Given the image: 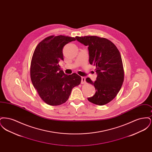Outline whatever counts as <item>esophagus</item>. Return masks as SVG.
<instances>
[{
    "label": "esophagus",
    "mask_w": 152,
    "mask_h": 152,
    "mask_svg": "<svg viewBox=\"0 0 152 152\" xmlns=\"http://www.w3.org/2000/svg\"><path fill=\"white\" fill-rule=\"evenodd\" d=\"M86 78L84 77H81V84H85L86 83Z\"/></svg>",
    "instance_id": "esophagus-1"
}]
</instances>
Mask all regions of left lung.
I'll list each match as a JSON object with an SVG mask.
<instances>
[{
    "instance_id": "1",
    "label": "left lung",
    "mask_w": 152,
    "mask_h": 152,
    "mask_svg": "<svg viewBox=\"0 0 152 152\" xmlns=\"http://www.w3.org/2000/svg\"><path fill=\"white\" fill-rule=\"evenodd\" d=\"M76 39L88 47L89 63L96 68V80L93 82L89 77L86 79L96 89L95 94L88 100L98 105L107 104L116 97L123 85L124 72L120 53L105 38L86 36H76Z\"/></svg>"
}]
</instances>
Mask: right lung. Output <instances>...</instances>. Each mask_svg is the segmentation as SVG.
<instances>
[{
  "label": "right lung",
  "mask_w": 152,
  "mask_h": 152,
  "mask_svg": "<svg viewBox=\"0 0 152 152\" xmlns=\"http://www.w3.org/2000/svg\"><path fill=\"white\" fill-rule=\"evenodd\" d=\"M75 40L76 38L68 36H48L38 44L34 52L31 79L41 99L50 105L65 102L73 88L81 83V78L77 74L66 75L58 64L60 60H64V46Z\"/></svg>",
  "instance_id": "obj_1"
}]
</instances>
